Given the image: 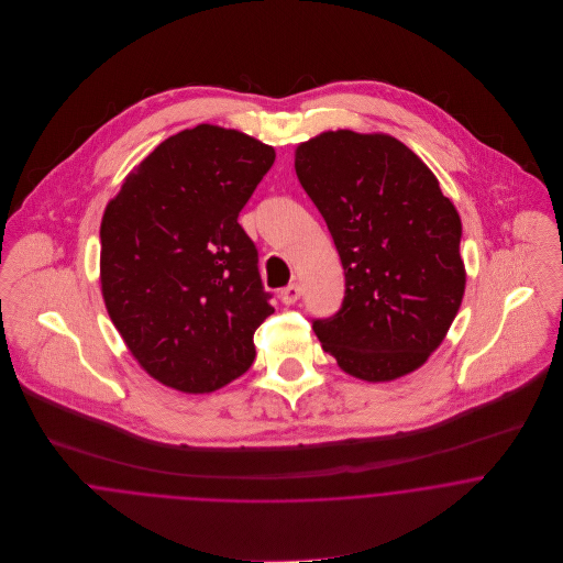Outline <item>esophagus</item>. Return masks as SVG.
Segmentation results:
<instances>
[{"label": "esophagus", "instance_id": "34e87169", "mask_svg": "<svg viewBox=\"0 0 563 563\" xmlns=\"http://www.w3.org/2000/svg\"><path fill=\"white\" fill-rule=\"evenodd\" d=\"M299 297H301V288H299V284H288V286H286V288H282V292H279V299H282V303H286V306L297 303V301H299Z\"/></svg>", "mask_w": 563, "mask_h": 563}]
</instances>
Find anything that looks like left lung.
<instances>
[{
	"instance_id": "8db88e82",
	"label": "left lung",
	"mask_w": 563,
	"mask_h": 563,
	"mask_svg": "<svg viewBox=\"0 0 563 563\" xmlns=\"http://www.w3.org/2000/svg\"><path fill=\"white\" fill-rule=\"evenodd\" d=\"M295 170L344 268L342 308L312 324L322 349L364 382L416 371L444 340L466 288L455 206L388 134L322 132L297 147Z\"/></svg>"
}]
</instances>
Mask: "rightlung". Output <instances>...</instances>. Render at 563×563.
Wrapping results in <instances>:
<instances>
[{
    "mask_svg": "<svg viewBox=\"0 0 563 563\" xmlns=\"http://www.w3.org/2000/svg\"><path fill=\"white\" fill-rule=\"evenodd\" d=\"M275 150L219 125L161 143L101 219V295L134 360L164 386L214 393L255 360L275 310L239 223Z\"/></svg>",
    "mask_w": 563,
    "mask_h": 563,
    "instance_id": "add662e5",
    "label": "right lung"
}]
</instances>
